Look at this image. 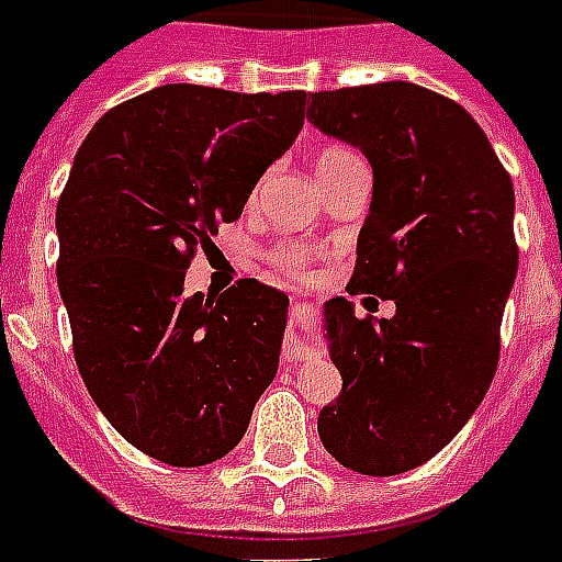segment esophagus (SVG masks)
Instances as JSON below:
<instances>
[{
    "instance_id": "34e87169",
    "label": "esophagus",
    "mask_w": 562,
    "mask_h": 562,
    "mask_svg": "<svg viewBox=\"0 0 562 562\" xmlns=\"http://www.w3.org/2000/svg\"><path fill=\"white\" fill-rule=\"evenodd\" d=\"M296 308H300V305H296ZM303 308H305V305H303ZM308 353H311V342L303 337V328H296V325H294V328L289 331V337H285V360H289V362L305 360Z\"/></svg>"
}]
</instances>
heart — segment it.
<instances>
[{"label": "heart", "instance_id": "obj_1", "mask_svg": "<svg viewBox=\"0 0 562 562\" xmlns=\"http://www.w3.org/2000/svg\"><path fill=\"white\" fill-rule=\"evenodd\" d=\"M353 157H357V154H351V150H346V148H325L323 154L317 157V177L337 171L339 165H346L348 159H353ZM273 262H277L280 268H285V271L305 273V268H308V262H311V251L300 243L280 245V248L273 251Z\"/></svg>", "mask_w": 562, "mask_h": 562}]
</instances>
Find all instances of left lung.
Masks as SVG:
<instances>
[{
	"label": "left lung",
	"mask_w": 562,
	"mask_h": 562,
	"mask_svg": "<svg viewBox=\"0 0 562 562\" xmlns=\"http://www.w3.org/2000/svg\"><path fill=\"white\" fill-rule=\"evenodd\" d=\"M308 122L374 171L348 291L397 305L389 319H360L346 296L323 305L342 391L317 431L339 465L391 477L446 449L492 385L517 277L514 186L471 113L423 85L311 93Z\"/></svg>",
	"instance_id": "obj_1"
}]
</instances>
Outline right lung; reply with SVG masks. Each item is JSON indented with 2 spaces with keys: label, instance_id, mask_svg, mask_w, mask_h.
I'll use <instances>...</instances> for the list:
<instances>
[{
  "label": "right lung",
  "instance_id": "right-lung-1",
  "mask_svg": "<svg viewBox=\"0 0 562 562\" xmlns=\"http://www.w3.org/2000/svg\"><path fill=\"white\" fill-rule=\"evenodd\" d=\"M303 120L305 91L159 85L111 108L70 165L56 282L79 374L108 423L159 463L228 454L277 374L289 296L257 280L186 294V271Z\"/></svg>",
  "mask_w": 562,
  "mask_h": 562
}]
</instances>
